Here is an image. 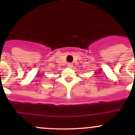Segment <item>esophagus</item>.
Here are the masks:
<instances>
[{
	"instance_id": "1",
	"label": "esophagus",
	"mask_w": 135,
	"mask_h": 135,
	"mask_svg": "<svg viewBox=\"0 0 135 135\" xmlns=\"http://www.w3.org/2000/svg\"><path fill=\"white\" fill-rule=\"evenodd\" d=\"M73 66V64L71 63V62H69V63H68V66H69V67H72Z\"/></svg>"
}]
</instances>
